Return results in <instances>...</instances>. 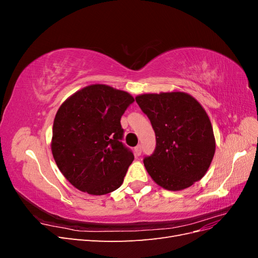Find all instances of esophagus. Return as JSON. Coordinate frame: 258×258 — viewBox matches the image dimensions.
Wrapping results in <instances>:
<instances>
[{
  "label": "esophagus",
  "instance_id": "1",
  "mask_svg": "<svg viewBox=\"0 0 258 258\" xmlns=\"http://www.w3.org/2000/svg\"><path fill=\"white\" fill-rule=\"evenodd\" d=\"M142 153V145H138L137 147H135V154L136 156H140Z\"/></svg>",
  "mask_w": 258,
  "mask_h": 258
}]
</instances>
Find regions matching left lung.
Listing matches in <instances>:
<instances>
[{
    "instance_id": "8db88e82",
    "label": "left lung",
    "mask_w": 258,
    "mask_h": 258,
    "mask_svg": "<svg viewBox=\"0 0 258 258\" xmlns=\"http://www.w3.org/2000/svg\"><path fill=\"white\" fill-rule=\"evenodd\" d=\"M136 101L155 131V151L143 160L155 183L175 191L201 179L215 153L213 128L205 108L179 91L145 93Z\"/></svg>"
}]
</instances>
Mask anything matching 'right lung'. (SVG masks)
<instances>
[{
	"label": "right lung",
	"mask_w": 258,
	"mask_h": 258,
	"mask_svg": "<svg viewBox=\"0 0 258 258\" xmlns=\"http://www.w3.org/2000/svg\"><path fill=\"white\" fill-rule=\"evenodd\" d=\"M128 92L90 85L61 104L53 120L51 152L77 189L105 195L120 187L135 156L121 142L120 118L134 103Z\"/></svg>",
	"instance_id": "1"
}]
</instances>
